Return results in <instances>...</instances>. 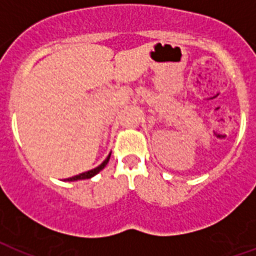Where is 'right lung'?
Instances as JSON below:
<instances>
[{"label": "right lung", "mask_w": 256, "mask_h": 256, "mask_svg": "<svg viewBox=\"0 0 256 256\" xmlns=\"http://www.w3.org/2000/svg\"><path fill=\"white\" fill-rule=\"evenodd\" d=\"M110 156H112V152L108 154V158H106V160H104V162H102V164H100V166H98V168H92V170L86 171V172H82V174H78V175H76V176H72V178H68V179H65V180H70V182H73V180H80V179H90V178H92V176L98 174V172H100V170H104V166L108 164V160H110Z\"/></svg>", "instance_id": "right-lung-1"}]
</instances>
